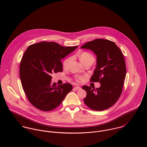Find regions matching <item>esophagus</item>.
<instances>
[{"label":"esophagus","instance_id":"esophagus-1","mask_svg":"<svg viewBox=\"0 0 147 147\" xmlns=\"http://www.w3.org/2000/svg\"><path fill=\"white\" fill-rule=\"evenodd\" d=\"M74 88L76 90H80L81 89V87H80V86H75Z\"/></svg>","mask_w":147,"mask_h":147}]
</instances>
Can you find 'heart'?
Returning a JSON list of instances; mask_svg holds the SVG:
<instances>
[{
  "mask_svg": "<svg viewBox=\"0 0 147 147\" xmlns=\"http://www.w3.org/2000/svg\"><path fill=\"white\" fill-rule=\"evenodd\" d=\"M79 59L80 61L81 62V63L86 61H89V60H91L93 62L94 61V58L89 53H86V52H84L79 57ZM71 58H68L67 59H65L63 63V65L64 67H67V65H68V63H69L70 61H71ZM83 79V78L80 77L78 78V80L79 81H81Z\"/></svg>",
  "mask_w": 147,
  "mask_h": 147,
  "instance_id": "b5f03b06",
  "label": "heart"
}]
</instances>
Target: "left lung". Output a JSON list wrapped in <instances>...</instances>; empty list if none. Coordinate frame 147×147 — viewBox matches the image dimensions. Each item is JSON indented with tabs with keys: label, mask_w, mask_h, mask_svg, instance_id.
Returning <instances> with one entry per match:
<instances>
[{
	"label": "left lung",
	"mask_w": 147,
	"mask_h": 147,
	"mask_svg": "<svg viewBox=\"0 0 147 147\" xmlns=\"http://www.w3.org/2000/svg\"><path fill=\"white\" fill-rule=\"evenodd\" d=\"M81 48L90 50L96 55V67L90 82L101 84L96 89L83 86L86 92L84 103L96 111L109 109L115 104L122 92L126 75L123 53L114 42L104 39L87 42Z\"/></svg>",
	"instance_id": "8db88e82"
}]
</instances>
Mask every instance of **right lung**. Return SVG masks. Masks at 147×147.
I'll use <instances>...</instances> for the list:
<instances>
[{
    "label": "right lung",
    "mask_w": 147,
    "mask_h": 147,
    "mask_svg": "<svg viewBox=\"0 0 147 147\" xmlns=\"http://www.w3.org/2000/svg\"><path fill=\"white\" fill-rule=\"evenodd\" d=\"M78 46L64 47L54 42H41L29 46L20 65V77L29 101L36 108L52 110L60 105L71 91V84L52 83V73L63 71L61 59Z\"/></svg>",
    "instance_id": "1"
}]
</instances>
